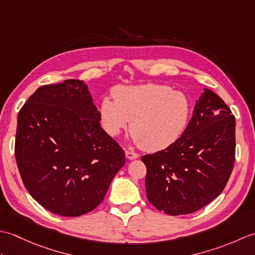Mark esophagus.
I'll use <instances>...</instances> for the list:
<instances>
[{
	"mask_svg": "<svg viewBox=\"0 0 255 255\" xmlns=\"http://www.w3.org/2000/svg\"><path fill=\"white\" fill-rule=\"evenodd\" d=\"M125 154H126V158L128 160H134V159H138L139 158V154L138 153L132 152V151H129V150H126V152H125Z\"/></svg>",
	"mask_w": 255,
	"mask_h": 255,
	"instance_id": "obj_1",
	"label": "esophagus"
}]
</instances>
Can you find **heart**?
I'll use <instances>...</instances> for the list:
<instances>
[{
    "label": "heart",
    "instance_id": "1",
    "mask_svg": "<svg viewBox=\"0 0 255 255\" xmlns=\"http://www.w3.org/2000/svg\"><path fill=\"white\" fill-rule=\"evenodd\" d=\"M114 97L101 102L105 131L115 137L130 124L131 138L148 152L164 150L181 137L187 126L191 103L182 92L162 84L121 86Z\"/></svg>",
    "mask_w": 255,
    "mask_h": 255
}]
</instances>
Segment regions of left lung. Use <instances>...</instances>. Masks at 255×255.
Returning <instances> with one entry per match:
<instances>
[{
  "label": "left lung",
  "mask_w": 255,
  "mask_h": 255,
  "mask_svg": "<svg viewBox=\"0 0 255 255\" xmlns=\"http://www.w3.org/2000/svg\"><path fill=\"white\" fill-rule=\"evenodd\" d=\"M235 153L236 118L217 94L205 90L181 137L141 158L148 200L171 216L203 208L224 191Z\"/></svg>",
  "instance_id": "1"
}]
</instances>
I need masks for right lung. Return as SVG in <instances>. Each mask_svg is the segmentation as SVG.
Masks as SVG:
<instances>
[{
	"mask_svg": "<svg viewBox=\"0 0 255 255\" xmlns=\"http://www.w3.org/2000/svg\"><path fill=\"white\" fill-rule=\"evenodd\" d=\"M100 122L81 80L40 86L19 111L16 163L31 197L51 213H90L124 166V150Z\"/></svg>",
	"mask_w": 255,
	"mask_h": 255,
	"instance_id": "obj_1",
	"label": "right lung"
}]
</instances>
